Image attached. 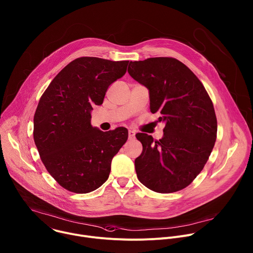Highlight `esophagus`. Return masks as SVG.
<instances>
[{"mask_svg":"<svg viewBox=\"0 0 253 253\" xmlns=\"http://www.w3.org/2000/svg\"><path fill=\"white\" fill-rule=\"evenodd\" d=\"M128 138H129V140H134L135 139V131L129 130L128 131Z\"/></svg>","mask_w":253,"mask_h":253,"instance_id":"esophagus-1","label":"esophagus"}]
</instances>
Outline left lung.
Here are the masks:
<instances>
[{
	"label": "left lung",
	"mask_w": 253,
	"mask_h": 253,
	"mask_svg": "<svg viewBox=\"0 0 253 253\" xmlns=\"http://www.w3.org/2000/svg\"><path fill=\"white\" fill-rule=\"evenodd\" d=\"M128 72L149 89L150 110L160 112L164 136L154 141L136 134L142 154L135 160L139 181L169 194L188 187L202 172L216 140L217 122L211 99L195 73L173 57L130 61Z\"/></svg>",
	"instance_id": "left-lung-1"
}]
</instances>
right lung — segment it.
<instances>
[{"mask_svg":"<svg viewBox=\"0 0 253 253\" xmlns=\"http://www.w3.org/2000/svg\"><path fill=\"white\" fill-rule=\"evenodd\" d=\"M129 60L83 56L69 62L42 95L34 117V140L50 176L65 190L90 193L108 179L111 161L128 139L118 127L91 126L93 105L127 69Z\"/></svg>","mask_w":253,"mask_h":253,"instance_id":"add662e5","label":"right lung"}]
</instances>
